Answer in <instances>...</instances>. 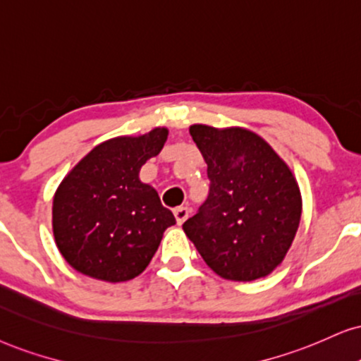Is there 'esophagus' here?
<instances>
[{
  "mask_svg": "<svg viewBox=\"0 0 361 361\" xmlns=\"http://www.w3.org/2000/svg\"><path fill=\"white\" fill-rule=\"evenodd\" d=\"M173 213H175L178 225H183V223L186 221V218L190 216L191 209L188 207H178V208H175V212H173Z\"/></svg>",
  "mask_w": 361,
  "mask_h": 361,
  "instance_id": "34e87169",
  "label": "esophagus"
}]
</instances>
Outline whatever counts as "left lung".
<instances>
[{
	"mask_svg": "<svg viewBox=\"0 0 361 361\" xmlns=\"http://www.w3.org/2000/svg\"><path fill=\"white\" fill-rule=\"evenodd\" d=\"M208 165L209 193L183 223L204 263L225 280L253 281L283 262L302 218L288 165L245 128L190 126Z\"/></svg>",
	"mask_w": 361,
	"mask_h": 361,
	"instance_id": "1",
	"label": "left lung"
}]
</instances>
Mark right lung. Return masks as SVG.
<instances>
[{"instance_id":"add662e5","label":"right lung","mask_w":361,"mask_h":361,"mask_svg":"<svg viewBox=\"0 0 361 361\" xmlns=\"http://www.w3.org/2000/svg\"><path fill=\"white\" fill-rule=\"evenodd\" d=\"M166 128L118 136L94 147L58 186L53 235L76 271L118 283L138 276L176 220L140 170L161 152Z\"/></svg>"}]
</instances>
